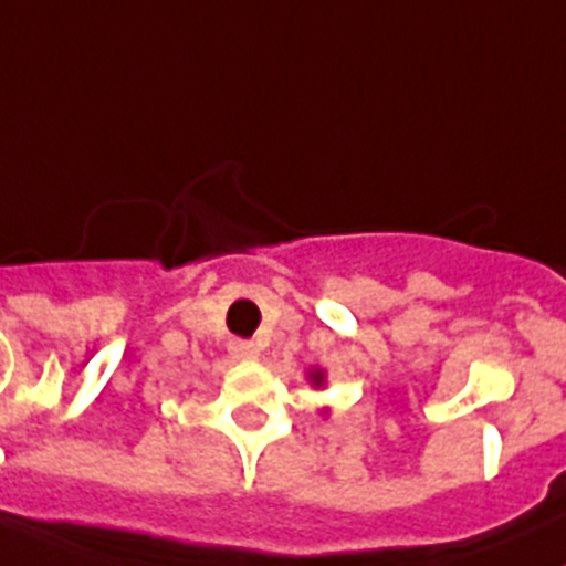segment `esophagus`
<instances>
[{
    "label": "esophagus",
    "instance_id": "1",
    "mask_svg": "<svg viewBox=\"0 0 566 566\" xmlns=\"http://www.w3.org/2000/svg\"><path fill=\"white\" fill-rule=\"evenodd\" d=\"M230 354L235 356V359H253V356H259V348H255L253 342L232 339L230 342Z\"/></svg>",
    "mask_w": 566,
    "mask_h": 566
}]
</instances>
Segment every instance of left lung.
Here are the masks:
<instances>
[{
	"label": "left lung",
	"instance_id": "8db88e82",
	"mask_svg": "<svg viewBox=\"0 0 566 566\" xmlns=\"http://www.w3.org/2000/svg\"><path fill=\"white\" fill-rule=\"evenodd\" d=\"M313 382H322V374H319V371L313 374Z\"/></svg>",
	"mask_w": 566,
	"mask_h": 566
}]
</instances>
